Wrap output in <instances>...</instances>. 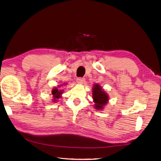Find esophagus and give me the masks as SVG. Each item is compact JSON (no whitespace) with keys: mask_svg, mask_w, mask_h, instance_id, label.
Returning a JSON list of instances; mask_svg holds the SVG:
<instances>
[{"mask_svg":"<svg viewBox=\"0 0 161 161\" xmlns=\"http://www.w3.org/2000/svg\"><path fill=\"white\" fill-rule=\"evenodd\" d=\"M85 81V78H80H80H77V79H76V82H77L78 84H83Z\"/></svg>","mask_w":161,"mask_h":161,"instance_id":"obj_1","label":"esophagus"}]
</instances>
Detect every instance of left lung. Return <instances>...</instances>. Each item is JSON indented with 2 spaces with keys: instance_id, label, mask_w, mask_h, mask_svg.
<instances>
[{
  "instance_id": "left-lung-1",
  "label": "left lung",
  "mask_w": 161,
  "mask_h": 161,
  "mask_svg": "<svg viewBox=\"0 0 161 161\" xmlns=\"http://www.w3.org/2000/svg\"><path fill=\"white\" fill-rule=\"evenodd\" d=\"M92 99L95 103V108L97 110L103 109L104 106L108 104L109 96L103 90L99 84H95L92 88Z\"/></svg>"
}]
</instances>
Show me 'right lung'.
Returning a JSON list of instances; mask_svg holds the SVG:
<instances>
[{"mask_svg": "<svg viewBox=\"0 0 161 161\" xmlns=\"http://www.w3.org/2000/svg\"><path fill=\"white\" fill-rule=\"evenodd\" d=\"M66 85V84H65ZM63 93V90H59L57 87H54L52 91V94L53 95V102H56L57 99H60L61 97L62 94Z\"/></svg>", "mask_w": 161, "mask_h": 161, "instance_id": "right-lung-1", "label": "right lung"}]
</instances>
